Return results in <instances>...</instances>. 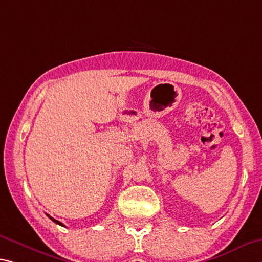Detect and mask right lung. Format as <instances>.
<instances>
[{
  "mask_svg": "<svg viewBox=\"0 0 262 262\" xmlns=\"http://www.w3.org/2000/svg\"><path fill=\"white\" fill-rule=\"evenodd\" d=\"M48 217H49L50 219H51V221H52L53 223H56V224H58V225H61V226H64V225H63V223H60V222H58V221H56V219H53L52 217H50V215H49V214H48Z\"/></svg>",
  "mask_w": 262,
  "mask_h": 262,
  "instance_id": "right-lung-1",
  "label": "right lung"
}]
</instances>
